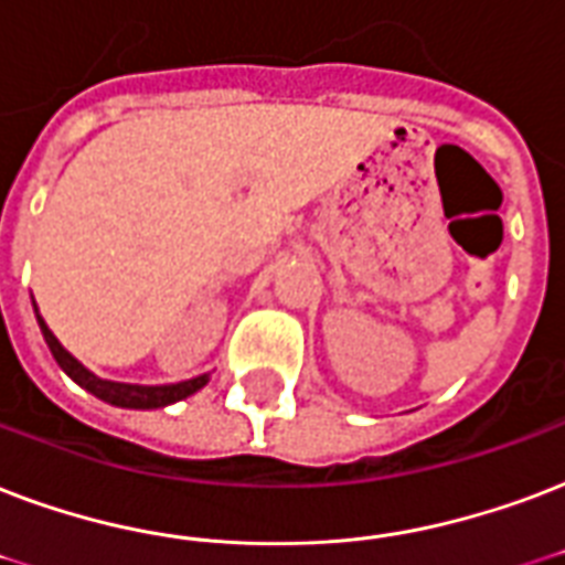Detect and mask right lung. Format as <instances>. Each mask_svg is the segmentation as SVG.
Masks as SVG:
<instances>
[{"mask_svg": "<svg viewBox=\"0 0 565 565\" xmlns=\"http://www.w3.org/2000/svg\"><path fill=\"white\" fill-rule=\"evenodd\" d=\"M38 326H41V334L46 340V347L53 352V359L58 361V367L67 373V376L82 385L85 391H92L94 397H100L103 403H111V406L120 408H162L178 403V399L192 397L195 391L210 382V373H201L195 379H186V382H178V385H127V382H109V379L94 376L92 370H85L79 361L73 359L71 352L64 350L58 338H55L50 326L38 317Z\"/></svg>", "mask_w": 565, "mask_h": 565, "instance_id": "obj_1", "label": "right lung"}]
</instances>
